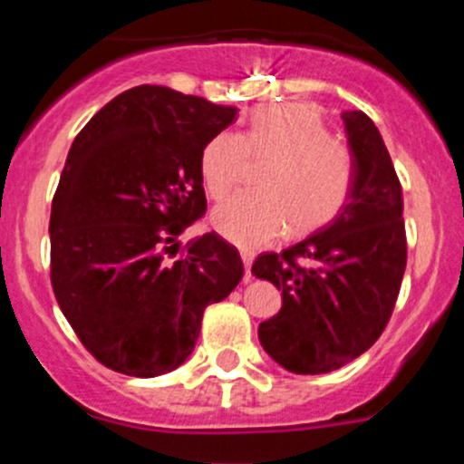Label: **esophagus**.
<instances>
[{
	"label": "esophagus",
	"mask_w": 464,
	"mask_h": 464,
	"mask_svg": "<svg viewBox=\"0 0 464 464\" xmlns=\"http://www.w3.org/2000/svg\"><path fill=\"white\" fill-rule=\"evenodd\" d=\"M240 256H242V262H245V276H246V280H251V265H254L256 254H254V251H249V249H242Z\"/></svg>",
	"instance_id": "esophagus-1"
}]
</instances>
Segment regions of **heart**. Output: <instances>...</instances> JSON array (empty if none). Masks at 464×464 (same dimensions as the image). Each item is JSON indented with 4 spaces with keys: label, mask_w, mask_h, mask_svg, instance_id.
I'll list each match as a JSON object with an SVG mask.
<instances>
[{
    "label": "heart",
    "mask_w": 464,
    "mask_h": 464,
    "mask_svg": "<svg viewBox=\"0 0 464 464\" xmlns=\"http://www.w3.org/2000/svg\"><path fill=\"white\" fill-rule=\"evenodd\" d=\"M256 161H269L260 190L227 199L213 224L240 246L266 245L280 233H310L341 213L354 188V159L330 139L325 119L310 105L283 102L260 107L249 132H219L202 152V177L213 199H224Z\"/></svg>",
    "instance_id": "b5f03b06"
}]
</instances>
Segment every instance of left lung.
<instances>
[{"label":"left lung","mask_w":464,"mask_h":464,"mask_svg":"<svg viewBox=\"0 0 464 464\" xmlns=\"http://www.w3.org/2000/svg\"><path fill=\"white\" fill-rule=\"evenodd\" d=\"M354 188L341 213L251 274L283 289V307L260 323L262 348L285 371L321 375L366 353L395 310L406 269L401 184L382 134L363 111L341 114Z\"/></svg>","instance_id":"left-lung-1"}]
</instances>
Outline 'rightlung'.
I'll use <instances>...</instances> for the list:
<instances>
[{"label": "right lung", "instance_id": "add662e5", "mask_svg": "<svg viewBox=\"0 0 464 464\" xmlns=\"http://www.w3.org/2000/svg\"><path fill=\"white\" fill-rule=\"evenodd\" d=\"M236 116V107L139 85L73 139L51 206V285L102 366L130 377L179 368L206 305L242 280L240 254L215 231L166 258L204 215L202 152Z\"/></svg>", "mask_w": 464, "mask_h": 464}]
</instances>
